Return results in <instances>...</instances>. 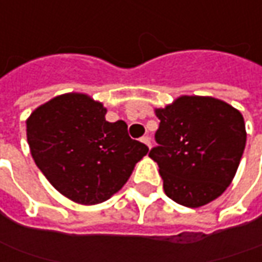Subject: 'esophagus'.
Listing matches in <instances>:
<instances>
[{
  "instance_id": "1",
  "label": "esophagus",
  "mask_w": 262,
  "mask_h": 262,
  "mask_svg": "<svg viewBox=\"0 0 262 262\" xmlns=\"http://www.w3.org/2000/svg\"><path fill=\"white\" fill-rule=\"evenodd\" d=\"M140 142L145 143L148 148H150V138H149V136H142V138H140Z\"/></svg>"
}]
</instances>
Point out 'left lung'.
<instances>
[{"mask_svg": "<svg viewBox=\"0 0 262 262\" xmlns=\"http://www.w3.org/2000/svg\"><path fill=\"white\" fill-rule=\"evenodd\" d=\"M157 146L149 157L159 167L164 191L185 207L217 199L232 183L247 132L236 108L212 97L184 95L157 108Z\"/></svg>", "mask_w": 262, "mask_h": 262, "instance_id": "8db88e82", "label": "left lung"}]
</instances>
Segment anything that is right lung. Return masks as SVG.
I'll return each instance as SVG.
<instances>
[{"instance_id":"obj_1","label":"right lung","mask_w":262,"mask_h":262,"mask_svg":"<svg viewBox=\"0 0 262 262\" xmlns=\"http://www.w3.org/2000/svg\"><path fill=\"white\" fill-rule=\"evenodd\" d=\"M85 94H63L27 120V142L43 176L59 193L81 204L105 202L129 180L148 146L132 139L123 120Z\"/></svg>"}]
</instances>
